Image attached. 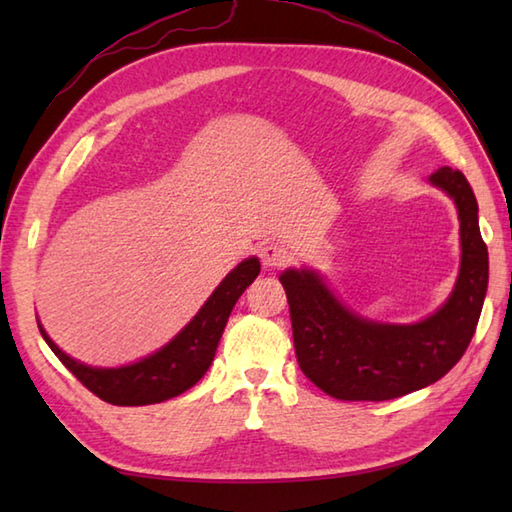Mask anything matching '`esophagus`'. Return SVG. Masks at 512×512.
I'll list each match as a JSON object with an SVG mask.
<instances>
[{"instance_id": "esophagus-1", "label": "esophagus", "mask_w": 512, "mask_h": 512, "mask_svg": "<svg viewBox=\"0 0 512 512\" xmlns=\"http://www.w3.org/2000/svg\"><path fill=\"white\" fill-rule=\"evenodd\" d=\"M259 257H262L264 268L273 270V268H279L281 264L286 262L288 250L284 246H279V244H266V246H262V250H259Z\"/></svg>"}]
</instances>
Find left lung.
<instances>
[{
	"label": "left lung",
	"instance_id": "8db88e82",
	"mask_svg": "<svg viewBox=\"0 0 512 512\" xmlns=\"http://www.w3.org/2000/svg\"><path fill=\"white\" fill-rule=\"evenodd\" d=\"M429 182L455 202L462 255L449 299L427 319H365L336 299L317 270L288 268L279 275L301 372L332 398L391 400L411 394L447 374L473 339L488 288L477 200L458 169L440 167Z\"/></svg>",
	"mask_w": 512,
	"mask_h": 512
}]
</instances>
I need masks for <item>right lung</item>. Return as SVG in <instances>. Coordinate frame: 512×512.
<instances>
[{
    "mask_svg": "<svg viewBox=\"0 0 512 512\" xmlns=\"http://www.w3.org/2000/svg\"><path fill=\"white\" fill-rule=\"evenodd\" d=\"M259 270L262 266L257 257L244 259L220 281V286L204 301L198 314L167 345L136 363L121 367H92L76 361L50 339L39 321L37 325L50 350L92 394L121 407L154 405V402L184 394L206 374L233 306L257 279Z\"/></svg>",
    "mask_w": 512,
    "mask_h": 512,
    "instance_id": "obj_1",
    "label": "right lung"
}]
</instances>
